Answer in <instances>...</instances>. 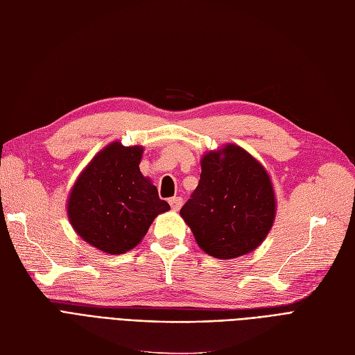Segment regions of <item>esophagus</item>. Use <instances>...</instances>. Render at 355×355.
<instances>
[{"label":"esophagus","instance_id":"esophagus-1","mask_svg":"<svg viewBox=\"0 0 355 355\" xmlns=\"http://www.w3.org/2000/svg\"><path fill=\"white\" fill-rule=\"evenodd\" d=\"M169 205H171V208H173L174 211H178L181 208V205H182V199L181 198H171L169 199Z\"/></svg>","mask_w":355,"mask_h":355}]
</instances>
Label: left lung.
I'll use <instances>...</instances> for the list:
<instances>
[{
    "label": "left lung",
    "mask_w": 355,
    "mask_h": 355,
    "mask_svg": "<svg viewBox=\"0 0 355 355\" xmlns=\"http://www.w3.org/2000/svg\"><path fill=\"white\" fill-rule=\"evenodd\" d=\"M180 214L205 252L232 259L266 239L276 199L266 169L243 148L228 144L203 156L199 184Z\"/></svg>",
    "instance_id": "left-lung-1"
}]
</instances>
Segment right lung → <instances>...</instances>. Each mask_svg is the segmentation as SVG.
<instances>
[{"instance_id":"1","label":"right lung","mask_w":355,"mask_h":355,"mask_svg":"<svg viewBox=\"0 0 355 355\" xmlns=\"http://www.w3.org/2000/svg\"><path fill=\"white\" fill-rule=\"evenodd\" d=\"M141 147L112 143L79 175L67 202L75 232L103 252L119 255L137 246L157 214L169 209L140 173Z\"/></svg>"}]
</instances>
